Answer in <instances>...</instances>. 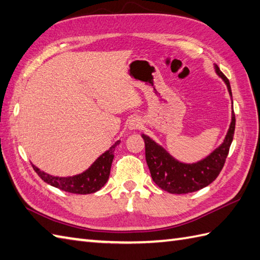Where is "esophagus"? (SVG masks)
Wrapping results in <instances>:
<instances>
[{"mask_svg":"<svg viewBox=\"0 0 260 260\" xmlns=\"http://www.w3.org/2000/svg\"><path fill=\"white\" fill-rule=\"evenodd\" d=\"M141 126H142V121H141L140 118H137V117L131 118L129 121H128V128L132 129V131L139 129Z\"/></svg>","mask_w":260,"mask_h":260,"instance_id":"34e87169","label":"esophagus"}]
</instances>
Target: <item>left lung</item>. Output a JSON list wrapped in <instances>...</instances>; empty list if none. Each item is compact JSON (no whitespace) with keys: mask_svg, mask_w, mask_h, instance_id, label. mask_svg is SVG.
Masks as SVG:
<instances>
[{"mask_svg":"<svg viewBox=\"0 0 260 260\" xmlns=\"http://www.w3.org/2000/svg\"><path fill=\"white\" fill-rule=\"evenodd\" d=\"M214 69L215 73L225 82L230 96L233 97L227 77L220 71L217 64H214ZM235 126L236 117L233 110L230 127L222 144L215 148L206 158L192 164L176 161L161 145L156 144L148 136L142 134L145 143L146 163L150 169L153 181L162 190L173 193V194H185V193L196 192L212 183L221 172L225 158L228 156L229 148L234 140Z\"/></svg>","mask_w":260,"mask_h":260,"instance_id":"8db88e82","label":"left lung"}]
</instances>
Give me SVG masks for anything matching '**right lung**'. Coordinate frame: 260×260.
<instances>
[{"mask_svg":"<svg viewBox=\"0 0 260 260\" xmlns=\"http://www.w3.org/2000/svg\"><path fill=\"white\" fill-rule=\"evenodd\" d=\"M119 143L120 141H117L113 146H110L109 150L102 154L85 172L74 176H67V178L61 176L60 178V176H53L43 172L33 164L32 168L48 184L66 192L76 193V194H89V193L101 190L107 182L110 168H112L115 148Z\"/></svg>","mask_w":260,"mask_h":260,"instance_id":"obj_1","label":"right lung"}]
</instances>
